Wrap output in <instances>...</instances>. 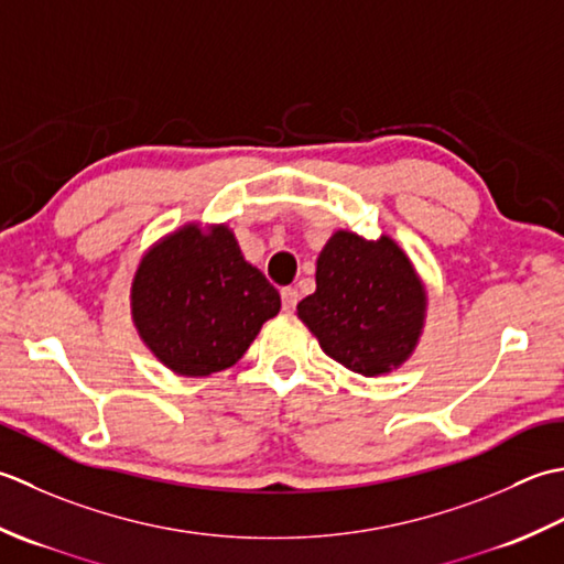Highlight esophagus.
Instances as JSON below:
<instances>
[{
    "label": "esophagus",
    "instance_id": "34e87169",
    "mask_svg": "<svg viewBox=\"0 0 564 564\" xmlns=\"http://www.w3.org/2000/svg\"><path fill=\"white\" fill-rule=\"evenodd\" d=\"M299 302V292L294 286H282V308L284 312H294V306Z\"/></svg>",
    "mask_w": 564,
    "mask_h": 564
}]
</instances>
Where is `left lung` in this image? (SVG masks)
I'll return each mask as SVG.
<instances>
[{
	"label": "left lung",
	"mask_w": 564,
	"mask_h": 564,
	"mask_svg": "<svg viewBox=\"0 0 564 564\" xmlns=\"http://www.w3.org/2000/svg\"><path fill=\"white\" fill-rule=\"evenodd\" d=\"M429 292L392 236L338 228L316 260V292L296 316L328 358L362 377L399 370L426 326Z\"/></svg>",
	"instance_id": "obj_1"
}]
</instances>
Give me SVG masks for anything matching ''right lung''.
<instances>
[{
    "label": "right lung",
    "instance_id": "add662e5",
    "mask_svg": "<svg viewBox=\"0 0 564 564\" xmlns=\"http://www.w3.org/2000/svg\"><path fill=\"white\" fill-rule=\"evenodd\" d=\"M138 336L167 370L209 377L236 365L280 292L243 258L226 224L189 221L148 248L131 280Z\"/></svg>",
    "mask_w": 564,
    "mask_h": 564
}]
</instances>
